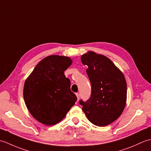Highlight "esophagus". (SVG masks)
I'll return each mask as SVG.
<instances>
[{"label":"esophagus","instance_id":"1","mask_svg":"<svg viewBox=\"0 0 151 151\" xmlns=\"http://www.w3.org/2000/svg\"><path fill=\"white\" fill-rule=\"evenodd\" d=\"M76 97H77V101H78L79 99H80V97H81V95H80L79 93H76Z\"/></svg>","mask_w":151,"mask_h":151}]
</instances>
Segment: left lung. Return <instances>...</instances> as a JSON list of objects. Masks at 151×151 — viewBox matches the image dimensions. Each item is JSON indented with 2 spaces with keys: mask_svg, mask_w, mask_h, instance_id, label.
Masks as SVG:
<instances>
[{
  "mask_svg": "<svg viewBox=\"0 0 151 151\" xmlns=\"http://www.w3.org/2000/svg\"><path fill=\"white\" fill-rule=\"evenodd\" d=\"M88 66L86 73L91 84V97L80 101L91 123L105 127L120 117L127 102V82L123 73L112 61L102 54L88 51L81 56Z\"/></svg>",
  "mask_w": 151,
  "mask_h": 151,
  "instance_id": "left-lung-1",
  "label": "left lung"
}]
</instances>
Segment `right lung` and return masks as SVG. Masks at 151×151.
<instances>
[{"label":"right lung","instance_id":"obj_1","mask_svg":"<svg viewBox=\"0 0 151 151\" xmlns=\"http://www.w3.org/2000/svg\"><path fill=\"white\" fill-rule=\"evenodd\" d=\"M72 62L67 56H47L25 81V104L40 123L48 126L58 123L75 104L77 98L70 91V80L64 75Z\"/></svg>","mask_w":151,"mask_h":151}]
</instances>
